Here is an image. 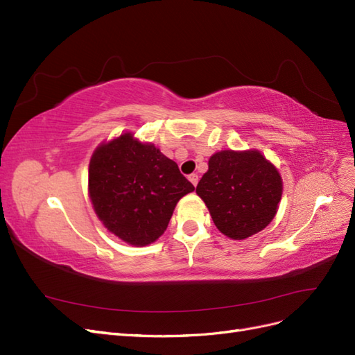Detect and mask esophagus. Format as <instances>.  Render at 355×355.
I'll return each mask as SVG.
<instances>
[{"instance_id":"34e87169","label":"esophagus","mask_w":355,"mask_h":355,"mask_svg":"<svg viewBox=\"0 0 355 355\" xmlns=\"http://www.w3.org/2000/svg\"><path fill=\"white\" fill-rule=\"evenodd\" d=\"M188 179H189V182H191L192 185L197 187V184H198V175H197V173H192V175H189V176H188Z\"/></svg>"}]
</instances>
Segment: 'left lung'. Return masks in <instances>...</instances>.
<instances>
[{"mask_svg":"<svg viewBox=\"0 0 355 355\" xmlns=\"http://www.w3.org/2000/svg\"><path fill=\"white\" fill-rule=\"evenodd\" d=\"M216 228L232 240H244L266 228L278 210L283 179L257 149L213 154L197 185Z\"/></svg>","mask_w":355,"mask_h":355,"instance_id":"8db88e82","label":"left lung"}]
</instances>
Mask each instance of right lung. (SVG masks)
<instances>
[{
	"label": "right lung",
	"mask_w": 355,
	"mask_h": 355,
	"mask_svg": "<svg viewBox=\"0 0 355 355\" xmlns=\"http://www.w3.org/2000/svg\"><path fill=\"white\" fill-rule=\"evenodd\" d=\"M173 159L127 132L102 142L90 158L89 196L115 237L148 245L167 230L178 201L194 191Z\"/></svg>",
	"instance_id": "obj_1"
}]
</instances>
